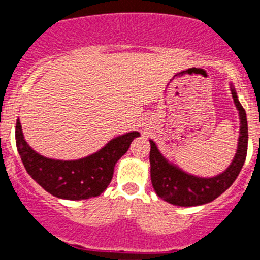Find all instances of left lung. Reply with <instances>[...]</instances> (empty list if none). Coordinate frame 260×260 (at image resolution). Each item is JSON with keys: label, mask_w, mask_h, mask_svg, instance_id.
<instances>
[{"label": "left lung", "mask_w": 260, "mask_h": 260, "mask_svg": "<svg viewBox=\"0 0 260 260\" xmlns=\"http://www.w3.org/2000/svg\"><path fill=\"white\" fill-rule=\"evenodd\" d=\"M232 97L240 115V137L232 163L223 174L214 177H198L180 170L170 163L150 140V176L151 184L159 197L176 206H200L209 203L223 194L237 179L247 153V119L245 109L240 104L237 93L231 86Z\"/></svg>", "instance_id": "obj_1"}]
</instances>
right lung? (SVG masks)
Returning a JSON list of instances; mask_svg holds the SVG:
<instances>
[{"label":"right lung","instance_id":"right-lung-1","mask_svg":"<svg viewBox=\"0 0 260 260\" xmlns=\"http://www.w3.org/2000/svg\"><path fill=\"white\" fill-rule=\"evenodd\" d=\"M139 136V132L119 136L100 151L78 160H55L40 155L25 142L19 119L15 125L18 153L29 176L54 197L71 201L100 196L111 182L115 163Z\"/></svg>","mask_w":260,"mask_h":260}]
</instances>
